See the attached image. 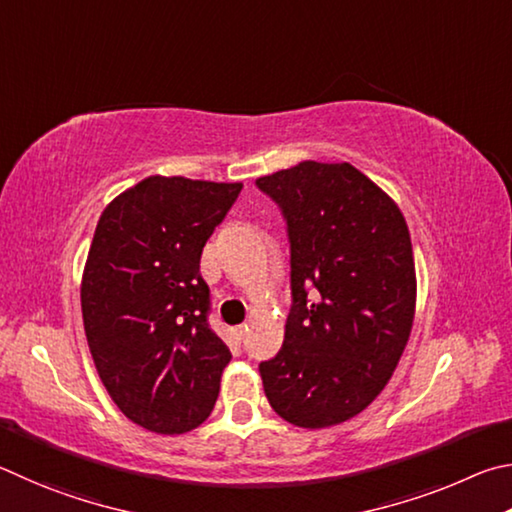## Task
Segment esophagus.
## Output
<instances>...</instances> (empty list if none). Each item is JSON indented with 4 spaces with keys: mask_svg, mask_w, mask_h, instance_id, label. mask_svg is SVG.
I'll use <instances>...</instances> for the list:
<instances>
[{
    "mask_svg": "<svg viewBox=\"0 0 512 512\" xmlns=\"http://www.w3.org/2000/svg\"><path fill=\"white\" fill-rule=\"evenodd\" d=\"M233 333H236V337H238V339H245V337H247V333H249V328H247V324H242V326H236V328H233Z\"/></svg>",
    "mask_w": 512,
    "mask_h": 512,
    "instance_id": "esophagus-1",
    "label": "esophagus"
}]
</instances>
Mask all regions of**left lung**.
Returning a JSON list of instances; mask_svg holds the SVG:
<instances>
[{"label":"left lung","mask_w":512,"mask_h":512,"mask_svg":"<svg viewBox=\"0 0 512 512\" xmlns=\"http://www.w3.org/2000/svg\"><path fill=\"white\" fill-rule=\"evenodd\" d=\"M256 184L281 204L292 247L294 306L279 355L258 366L265 396L297 427L342 425L380 396L409 342L418 288L407 220L348 161H299Z\"/></svg>","instance_id":"left-lung-1"}]
</instances>
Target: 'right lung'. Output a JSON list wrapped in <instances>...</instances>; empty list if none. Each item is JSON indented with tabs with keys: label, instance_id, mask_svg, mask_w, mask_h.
<instances>
[{
	"label": "right lung",
	"instance_id": "right-lung-1",
	"mask_svg": "<svg viewBox=\"0 0 512 512\" xmlns=\"http://www.w3.org/2000/svg\"><path fill=\"white\" fill-rule=\"evenodd\" d=\"M242 182L150 175L105 206L80 308L89 353L125 418L155 434L200 427L231 353L206 324L200 256Z\"/></svg>",
	"mask_w": 512,
	"mask_h": 512
}]
</instances>
